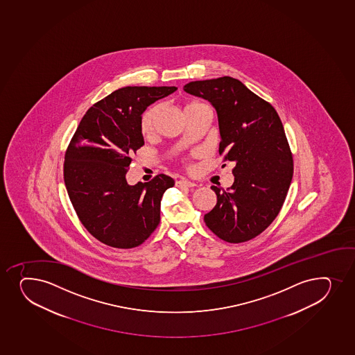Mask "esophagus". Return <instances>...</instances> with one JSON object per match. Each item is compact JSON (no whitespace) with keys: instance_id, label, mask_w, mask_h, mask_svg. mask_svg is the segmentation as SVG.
I'll return each mask as SVG.
<instances>
[{"instance_id":"34e87169","label":"esophagus","mask_w":355,"mask_h":355,"mask_svg":"<svg viewBox=\"0 0 355 355\" xmlns=\"http://www.w3.org/2000/svg\"><path fill=\"white\" fill-rule=\"evenodd\" d=\"M175 187H196V184L192 183V182H190V180H177V182H175Z\"/></svg>"}]
</instances>
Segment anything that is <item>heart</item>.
<instances>
[{
	"instance_id": "obj_1",
	"label": "heart",
	"mask_w": 355,
	"mask_h": 355,
	"mask_svg": "<svg viewBox=\"0 0 355 355\" xmlns=\"http://www.w3.org/2000/svg\"><path fill=\"white\" fill-rule=\"evenodd\" d=\"M200 105H202V104L198 103V102H189V103L184 105V112H185V114H189L192 109L200 107ZM158 114H159V107H150L149 110L145 111L144 114H143L141 121V131L145 137H149L153 134L157 119H158Z\"/></svg>"
}]
</instances>
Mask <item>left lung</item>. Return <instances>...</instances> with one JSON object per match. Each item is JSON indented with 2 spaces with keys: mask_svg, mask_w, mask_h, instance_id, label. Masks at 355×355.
<instances>
[{
  "mask_svg": "<svg viewBox=\"0 0 355 355\" xmlns=\"http://www.w3.org/2000/svg\"><path fill=\"white\" fill-rule=\"evenodd\" d=\"M183 89L214 107L219 153L234 164L232 187H211L217 204L204 216L206 226L227 243L250 241L278 216L293 177L282 121L271 104L232 77L193 80Z\"/></svg>",
  "mask_w": 355,
  "mask_h": 355,
  "instance_id": "1",
  "label": "left lung"
}]
</instances>
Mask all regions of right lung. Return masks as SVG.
Wrapping results in <instances>:
<instances>
[{
  "label": "right lung",
  "mask_w": 355,
  "mask_h": 355,
  "mask_svg": "<svg viewBox=\"0 0 355 355\" xmlns=\"http://www.w3.org/2000/svg\"><path fill=\"white\" fill-rule=\"evenodd\" d=\"M175 87H125L89 109L65 153L64 183L84 227L111 248L144 243L160 220V200L175 180H126L131 155L144 145L141 114Z\"/></svg>",
  "instance_id": "obj_1"
}]
</instances>
